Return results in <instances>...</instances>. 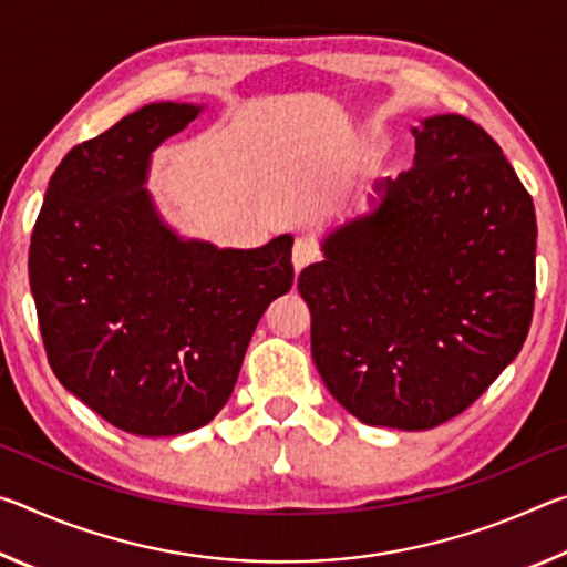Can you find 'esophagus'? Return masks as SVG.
Wrapping results in <instances>:
<instances>
[{
	"label": "esophagus",
	"instance_id": "obj_1",
	"mask_svg": "<svg viewBox=\"0 0 567 567\" xmlns=\"http://www.w3.org/2000/svg\"><path fill=\"white\" fill-rule=\"evenodd\" d=\"M320 257V249L315 245V239L310 237H297L295 247H292V265L295 270L300 272L302 267H307L310 262H315Z\"/></svg>",
	"mask_w": 567,
	"mask_h": 567
}]
</instances>
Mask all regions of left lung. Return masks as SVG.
<instances>
[{"instance_id":"8db88e82","label":"left lung","mask_w":567,"mask_h":567,"mask_svg":"<svg viewBox=\"0 0 567 567\" xmlns=\"http://www.w3.org/2000/svg\"><path fill=\"white\" fill-rule=\"evenodd\" d=\"M408 172L330 229L297 280L312 360L368 425L430 430L493 385L527 338L535 207L497 142L460 114L412 127Z\"/></svg>"}]
</instances>
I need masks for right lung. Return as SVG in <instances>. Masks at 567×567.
<instances>
[{
	"instance_id": "right-lung-1",
	"label": "right lung",
	"mask_w": 567,
	"mask_h": 567,
	"mask_svg": "<svg viewBox=\"0 0 567 567\" xmlns=\"http://www.w3.org/2000/svg\"><path fill=\"white\" fill-rule=\"evenodd\" d=\"M203 104L152 102L54 169L30 245V285L56 380L142 437L207 425L247 344L292 287V235L255 249L177 235L147 185L152 152Z\"/></svg>"
}]
</instances>
